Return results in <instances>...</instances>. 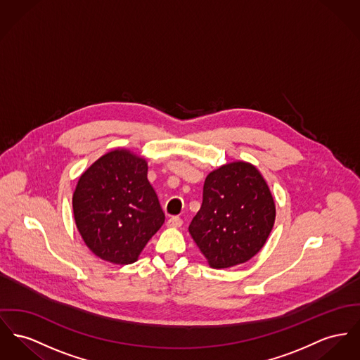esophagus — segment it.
<instances>
[{"label": "esophagus", "mask_w": 360, "mask_h": 360, "mask_svg": "<svg viewBox=\"0 0 360 360\" xmlns=\"http://www.w3.org/2000/svg\"><path fill=\"white\" fill-rule=\"evenodd\" d=\"M169 228H180L183 225V219L180 217H170L167 222Z\"/></svg>", "instance_id": "34e87169"}]
</instances>
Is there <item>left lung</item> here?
<instances>
[{
	"instance_id": "obj_1",
	"label": "left lung",
	"mask_w": 360,
	"mask_h": 360,
	"mask_svg": "<svg viewBox=\"0 0 360 360\" xmlns=\"http://www.w3.org/2000/svg\"><path fill=\"white\" fill-rule=\"evenodd\" d=\"M274 218V200L262 174L239 161L209 173L188 231L209 264L226 269L259 252Z\"/></svg>"
}]
</instances>
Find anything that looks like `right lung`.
Returning a JSON list of instances; mask_svg holds the SVG:
<instances>
[{
  "label": "right lung",
  "instance_id": "1",
  "mask_svg": "<svg viewBox=\"0 0 360 360\" xmlns=\"http://www.w3.org/2000/svg\"><path fill=\"white\" fill-rule=\"evenodd\" d=\"M72 205L86 245L112 264H134L165 221L147 180V162L128 150L96 160L80 176Z\"/></svg>",
  "mask_w": 360,
  "mask_h": 360
}]
</instances>
